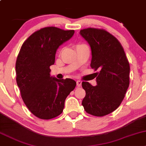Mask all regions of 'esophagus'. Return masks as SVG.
<instances>
[{
    "label": "esophagus",
    "instance_id": "1",
    "mask_svg": "<svg viewBox=\"0 0 146 146\" xmlns=\"http://www.w3.org/2000/svg\"><path fill=\"white\" fill-rule=\"evenodd\" d=\"M76 84H77V87H80L82 85V82L80 80H77L76 81Z\"/></svg>",
    "mask_w": 146,
    "mask_h": 146
}]
</instances>
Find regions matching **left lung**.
Wrapping results in <instances>:
<instances>
[{
    "label": "left lung",
    "instance_id": "left-lung-1",
    "mask_svg": "<svg viewBox=\"0 0 146 146\" xmlns=\"http://www.w3.org/2000/svg\"><path fill=\"white\" fill-rule=\"evenodd\" d=\"M92 50L90 66L95 70L97 85L82 82L86 95L82 101L85 111L101 117L115 110L129 85L130 67L117 38L103 29L88 28L80 31Z\"/></svg>",
    "mask_w": 146,
    "mask_h": 146
}]
</instances>
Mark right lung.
I'll return each instance as SVG.
<instances>
[{
	"instance_id": "obj_1",
	"label": "right lung",
	"mask_w": 146,
	"mask_h": 146,
	"mask_svg": "<svg viewBox=\"0 0 146 146\" xmlns=\"http://www.w3.org/2000/svg\"><path fill=\"white\" fill-rule=\"evenodd\" d=\"M73 30L45 27L34 32L23 43L16 61L17 83L29 110L40 119H50L62 113L64 102L76 86L70 78L50 76L59 46L72 38Z\"/></svg>"
}]
</instances>
